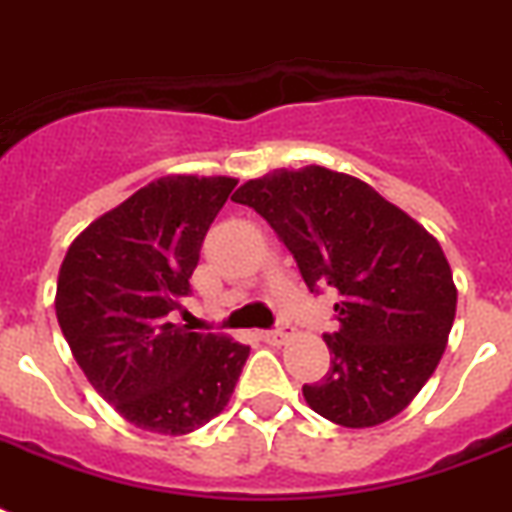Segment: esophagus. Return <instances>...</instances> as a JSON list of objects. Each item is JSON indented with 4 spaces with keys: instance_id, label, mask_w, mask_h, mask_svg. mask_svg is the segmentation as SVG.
<instances>
[{
    "instance_id": "34e87169",
    "label": "esophagus",
    "mask_w": 512,
    "mask_h": 512,
    "mask_svg": "<svg viewBox=\"0 0 512 512\" xmlns=\"http://www.w3.org/2000/svg\"><path fill=\"white\" fill-rule=\"evenodd\" d=\"M289 339V331L286 328H276V331H263V342L268 344H284Z\"/></svg>"
}]
</instances>
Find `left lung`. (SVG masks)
I'll return each mask as SVG.
<instances>
[{
    "label": "left lung",
    "instance_id": "8db88e82",
    "mask_svg": "<svg viewBox=\"0 0 512 512\" xmlns=\"http://www.w3.org/2000/svg\"><path fill=\"white\" fill-rule=\"evenodd\" d=\"M281 236L310 292L331 286L339 328L331 368L302 386L315 413L347 429L400 415L442 360L458 286L436 236L373 186L323 165L273 170L236 189Z\"/></svg>",
    "mask_w": 512,
    "mask_h": 512
}]
</instances>
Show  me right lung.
Here are the masks:
<instances>
[{"mask_svg": "<svg viewBox=\"0 0 512 512\" xmlns=\"http://www.w3.org/2000/svg\"><path fill=\"white\" fill-rule=\"evenodd\" d=\"M231 176H162L68 247L54 310L102 400L136 429L181 436L223 413L249 347L173 323Z\"/></svg>", "mask_w": 512, "mask_h": 512, "instance_id": "obj_1", "label": "right lung"}]
</instances>
